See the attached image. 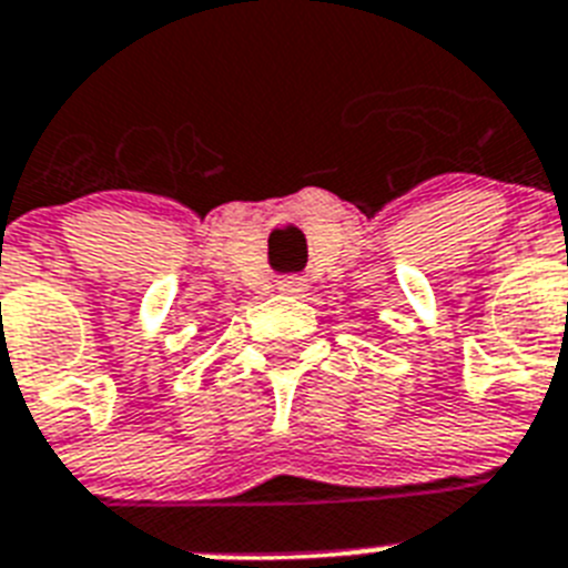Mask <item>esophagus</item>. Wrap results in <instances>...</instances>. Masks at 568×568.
I'll list each match as a JSON object with an SVG mask.
<instances>
[{
	"label": "esophagus",
	"mask_w": 568,
	"mask_h": 568,
	"mask_svg": "<svg viewBox=\"0 0 568 568\" xmlns=\"http://www.w3.org/2000/svg\"><path fill=\"white\" fill-rule=\"evenodd\" d=\"M280 292L283 294H303L306 292V283H303V280H300V276H283V280H280Z\"/></svg>",
	"instance_id": "1"
}]
</instances>
